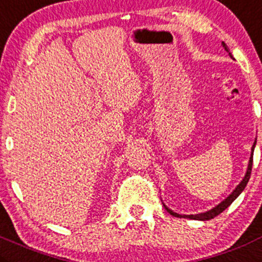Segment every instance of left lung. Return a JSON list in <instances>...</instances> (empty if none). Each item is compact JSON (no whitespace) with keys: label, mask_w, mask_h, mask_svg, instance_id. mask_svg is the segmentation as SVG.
Wrapping results in <instances>:
<instances>
[{"label":"left lung","mask_w":262,"mask_h":262,"mask_svg":"<svg viewBox=\"0 0 262 262\" xmlns=\"http://www.w3.org/2000/svg\"><path fill=\"white\" fill-rule=\"evenodd\" d=\"M223 47H224V49H225V51H228V52H229L228 46H226V45L224 43V42H223ZM229 55H230V56H231L230 52H229ZM255 145H256V141H255V143H253V145H252V154H251V157H250V163H248L247 172H246V175H245V178H243V180H242L241 183H239V185L236 186L235 189H234L233 193H231L230 195L228 196V198L224 199V201L221 202V203H219L217 206H216V207H213L212 210L207 211V212L198 213V215H179V213L173 212L172 210H170V208H167L166 206H164V207H166V210H167V212L170 213V215L175 216V217H186V219H191V220H202V221L211 220V219H213V217H216V216H217V215H220V213L223 212L224 210H226V208H228L229 206H230V204L233 203L234 199H236V196H238L239 194L242 193V191L245 190L246 185H247L248 180H250V178H251V171H252V163H253V149H255Z\"/></svg>","instance_id":"left-lung-1"}]
</instances>
